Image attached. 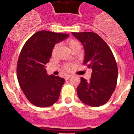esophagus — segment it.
<instances>
[{"label": "esophagus", "mask_w": 134, "mask_h": 134, "mask_svg": "<svg viewBox=\"0 0 134 134\" xmlns=\"http://www.w3.org/2000/svg\"><path fill=\"white\" fill-rule=\"evenodd\" d=\"M71 75H68V76H65V79H66V80L69 79V78L71 77Z\"/></svg>", "instance_id": "1"}]
</instances>
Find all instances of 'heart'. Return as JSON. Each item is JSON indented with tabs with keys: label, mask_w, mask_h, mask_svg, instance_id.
<instances>
[{
	"label": "heart",
	"mask_w": 134,
	"mask_h": 134,
	"mask_svg": "<svg viewBox=\"0 0 134 134\" xmlns=\"http://www.w3.org/2000/svg\"><path fill=\"white\" fill-rule=\"evenodd\" d=\"M68 45H69V48H71V50L74 47H75L76 46H79V43L76 40H70L68 41ZM58 44H55L52 48V51H51V55L53 56H54L56 54L57 51H58ZM65 69L66 71H70L71 69V65L67 64V65H65Z\"/></svg>",
	"instance_id": "heart-1"
}]
</instances>
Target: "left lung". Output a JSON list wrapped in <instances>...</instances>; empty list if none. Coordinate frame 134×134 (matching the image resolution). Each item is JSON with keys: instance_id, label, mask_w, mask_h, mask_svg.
Wrapping results in <instances>:
<instances>
[{"instance_id": "8db88e82", "label": "left lung", "mask_w": 134, "mask_h": 134, "mask_svg": "<svg viewBox=\"0 0 134 134\" xmlns=\"http://www.w3.org/2000/svg\"><path fill=\"white\" fill-rule=\"evenodd\" d=\"M72 35L83 45V65L92 69L90 81L81 78L78 97L88 106H102L109 100L117 85L118 69L114 55L105 41L95 32H72Z\"/></svg>"}]
</instances>
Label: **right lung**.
Segmentation results:
<instances>
[{"label": "right lung", "mask_w": 134, "mask_h": 134, "mask_svg": "<svg viewBox=\"0 0 134 134\" xmlns=\"http://www.w3.org/2000/svg\"><path fill=\"white\" fill-rule=\"evenodd\" d=\"M68 36L65 33L38 31L28 39L20 52L16 67L18 81L34 106L48 107L58 100L65 79L48 76L45 67L51 57L53 47Z\"/></svg>", "instance_id": "obj_1"}]
</instances>
